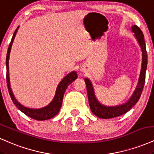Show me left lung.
Returning a JSON list of instances; mask_svg holds the SVG:
<instances>
[{
  "label": "left lung",
  "mask_w": 154,
  "mask_h": 154,
  "mask_svg": "<svg viewBox=\"0 0 154 154\" xmlns=\"http://www.w3.org/2000/svg\"><path fill=\"white\" fill-rule=\"evenodd\" d=\"M132 29L135 32L136 38H137V41H138L140 45L143 57L142 66H141V71L140 75L138 84H137V88H136L135 91L133 93V94H132L130 99L126 103L121 106H117L108 107L101 105L98 101V100L96 99V98H95L94 91H93V86H92L91 81L88 78L85 79L86 88H87L88 100H89L91 110L93 112V114H94L98 117L101 118V119H111V118H114L116 117V116L122 115V114L128 112L138 101L141 95V93H142L143 90L145 80H146V72L148 63V56L147 51H146V43H145L144 35L143 34L141 29L137 25H134L132 26Z\"/></svg>",
  "instance_id": "8db88e82"
}]
</instances>
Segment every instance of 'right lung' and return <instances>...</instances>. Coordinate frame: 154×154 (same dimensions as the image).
I'll use <instances>...</instances> for the list:
<instances>
[{
  "label": "right lung",
  "mask_w": 154,
  "mask_h": 154,
  "mask_svg": "<svg viewBox=\"0 0 154 154\" xmlns=\"http://www.w3.org/2000/svg\"><path fill=\"white\" fill-rule=\"evenodd\" d=\"M19 29V26L17 28L14 33L13 37H12L11 41L9 44L8 46V51H7L6 55V82H7V86H8V90L9 95L11 98L12 101L15 104V106L20 110L22 112L26 114V116H29L30 118H32L35 120H39V121H43V120L49 119L51 118H53L54 116H56L58 113L59 112L60 109L61 107V104H62L63 101V97L64 92L66 91V89L69 85L71 83L75 80L77 78V75L76 72H72L69 75H67L66 77L62 79L61 82L59 83L58 85L57 89H56V94H55L54 100L51 101V103L48 105L47 106L42 108L40 109H29V108H26L21 105L20 103L16 100L14 98V95H13L11 89L10 87V81H9V72H8V59H9V55L11 52V48L12 43H13L14 40L17 34V30Z\"/></svg>",
  "instance_id": "add662e5"
}]
</instances>
